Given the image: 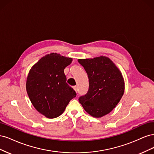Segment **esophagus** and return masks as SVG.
<instances>
[{"label": "esophagus", "mask_w": 154, "mask_h": 154, "mask_svg": "<svg viewBox=\"0 0 154 154\" xmlns=\"http://www.w3.org/2000/svg\"><path fill=\"white\" fill-rule=\"evenodd\" d=\"M73 88L74 89V91H75L76 92H77V91H78V87L77 86H74Z\"/></svg>", "instance_id": "obj_1"}]
</instances>
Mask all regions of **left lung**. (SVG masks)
Instances as JSON below:
<instances>
[{"instance_id": "1", "label": "left lung", "mask_w": 154, "mask_h": 154, "mask_svg": "<svg viewBox=\"0 0 154 154\" xmlns=\"http://www.w3.org/2000/svg\"><path fill=\"white\" fill-rule=\"evenodd\" d=\"M88 78V90L79 97L87 113L101 118L113 110L123 95L125 83L122 74L114 63L101 56L93 59H78Z\"/></svg>"}]
</instances>
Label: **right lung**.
Returning a JSON list of instances; mask_svg holds the SVG:
<instances>
[{
	"label": "right lung",
	"instance_id": "right-lung-1",
	"mask_svg": "<svg viewBox=\"0 0 154 154\" xmlns=\"http://www.w3.org/2000/svg\"><path fill=\"white\" fill-rule=\"evenodd\" d=\"M72 59L51 53L34 65L27 78L26 90L32 105L48 118L61 115L76 93L66 83L64 69Z\"/></svg>",
	"mask_w": 154,
	"mask_h": 154
}]
</instances>
